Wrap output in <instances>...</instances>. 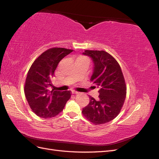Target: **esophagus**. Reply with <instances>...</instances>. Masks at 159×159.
Returning a JSON list of instances; mask_svg holds the SVG:
<instances>
[{"label":"esophagus","instance_id":"obj_1","mask_svg":"<svg viewBox=\"0 0 159 159\" xmlns=\"http://www.w3.org/2000/svg\"><path fill=\"white\" fill-rule=\"evenodd\" d=\"M71 93H73V94H78L79 93L78 91H75V90H71Z\"/></svg>","mask_w":159,"mask_h":159}]
</instances>
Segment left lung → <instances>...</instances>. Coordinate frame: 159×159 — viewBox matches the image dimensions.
I'll return each mask as SVG.
<instances>
[{"mask_svg":"<svg viewBox=\"0 0 159 159\" xmlns=\"http://www.w3.org/2000/svg\"><path fill=\"white\" fill-rule=\"evenodd\" d=\"M91 57L94 68L90 80L99 88V99L89 96V103L82 110L84 116L95 125L108 123L121 111L126 98L127 86L117 60L103 50H85Z\"/></svg>","mask_w":159,"mask_h":159,"instance_id":"1","label":"left lung"}]
</instances>
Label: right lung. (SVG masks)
Segmentation results:
<instances>
[{
    "label": "right lung",
    "mask_w": 159,
    "mask_h": 159,
    "mask_svg": "<svg viewBox=\"0 0 159 159\" xmlns=\"http://www.w3.org/2000/svg\"><path fill=\"white\" fill-rule=\"evenodd\" d=\"M73 50L52 48L46 50L33 62L28 71L25 94L29 106L38 117L50 118L63 111L71 97V91H52L54 71L59 62Z\"/></svg>",
    "instance_id": "right-lung-1"
}]
</instances>
